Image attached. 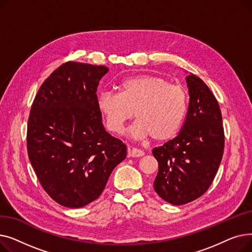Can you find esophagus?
I'll use <instances>...</instances> for the list:
<instances>
[{"instance_id": "34e87169", "label": "esophagus", "mask_w": 252, "mask_h": 252, "mask_svg": "<svg viewBox=\"0 0 252 252\" xmlns=\"http://www.w3.org/2000/svg\"><path fill=\"white\" fill-rule=\"evenodd\" d=\"M144 155V152L137 148H130L128 149V156L130 157H142Z\"/></svg>"}]
</instances>
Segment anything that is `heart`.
I'll use <instances>...</instances> for the list:
<instances>
[{
	"instance_id": "b5f03b06",
	"label": "heart",
	"mask_w": 252,
	"mask_h": 252,
	"mask_svg": "<svg viewBox=\"0 0 252 252\" xmlns=\"http://www.w3.org/2000/svg\"><path fill=\"white\" fill-rule=\"evenodd\" d=\"M97 106L111 133H123L135 112L137 121L129 128L131 137L166 141L178 134L186 118L188 94L162 77L138 75L124 79L117 93L102 92Z\"/></svg>"
}]
</instances>
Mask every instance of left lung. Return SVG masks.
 Listing matches in <instances>:
<instances>
[{"mask_svg": "<svg viewBox=\"0 0 252 252\" xmlns=\"http://www.w3.org/2000/svg\"><path fill=\"white\" fill-rule=\"evenodd\" d=\"M189 107L179 135L152 153L158 161L154 190L170 204L183 205L203 195L213 183L223 153L219 103L201 78L186 77Z\"/></svg>", "mask_w": 252, "mask_h": 252, "instance_id": "8db88e82", "label": "left lung"}]
</instances>
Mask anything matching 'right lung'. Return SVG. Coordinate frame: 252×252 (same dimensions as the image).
<instances>
[{"label":"right lung","instance_id":"add662e5","mask_svg":"<svg viewBox=\"0 0 252 252\" xmlns=\"http://www.w3.org/2000/svg\"><path fill=\"white\" fill-rule=\"evenodd\" d=\"M104 65L66 62L46 79L28 123V152L35 175L53 200L86 206L103 192L126 146L105 130L97 106Z\"/></svg>","mask_w":252,"mask_h":252}]
</instances>
